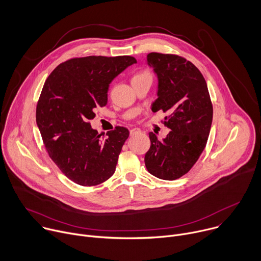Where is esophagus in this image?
I'll return each mask as SVG.
<instances>
[{
	"label": "esophagus",
	"mask_w": 261,
	"mask_h": 261,
	"mask_svg": "<svg viewBox=\"0 0 261 261\" xmlns=\"http://www.w3.org/2000/svg\"><path fill=\"white\" fill-rule=\"evenodd\" d=\"M140 132H141V130H140L139 128H133V129H131V130H130V135H131V136H133V135L138 134V133H140Z\"/></svg>",
	"instance_id": "1"
}]
</instances>
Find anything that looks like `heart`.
Returning a JSON list of instances; mask_svg holds the SVG:
<instances>
[{
  "instance_id": "1",
  "label": "heart",
  "mask_w": 261,
  "mask_h": 261,
  "mask_svg": "<svg viewBox=\"0 0 261 261\" xmlns=\"http://www.w3.org/2000/svg\"><path fill=\"white\" fill-rule=\"evenodd\" d=\"M148 75H151V73H150V72H148V71H142V72L138 73L137 75H135L134 77H139V76H148Z\"/></svg>"
}]
</instances>
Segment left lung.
I'll list each match as a JSON object with an SVG mask.
<instances>
[{"label": "left lung", "mask_w": 261, "mask_h": 261, "mask_svg": "<svg viewBox=\"0 0 261 261\" xmlns=\"http://www.w3.org/2000/svg\"><path fill=\"white\" fill-rule=\"evenodd\" d=\"M147 65L158 79V98L152 110L168 111L164 124L171 129L159 140L150 132L151 147L144 156L147 171L158 178L173 180L187 173L206 145L213 121V105L201 72L175 55L151 53Z\"/></svg>", "instance_id": "8db88e82"}]
</instances>
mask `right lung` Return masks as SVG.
<instances>
[{"instance_id": "add662e5", "label": "right lung", "mask_w": 261, "mask_h": 261, "mask_svg": "<svg viewBox=\"0 0 261 261\" xmlns=\"http://www.w3.org/2000/svg\"><path fill=\"white\" fill-rule=\"evenodd\" d=\"M135 63L130 56L75 58L60 64L47 77L36 123L49 157L72 181L90 187L115 173L129 131L116 127L101 139L89 121L96 108L106 105L109 84Z\"/></svg>"}]
</instances>
